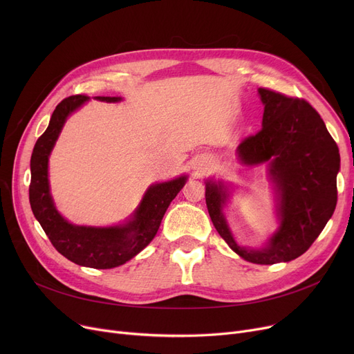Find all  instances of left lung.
Returning a JSON list of instances; mask_svg holds the SVG:
<instances>
[{
  "label": "left lung",
  "instance_id": "1",
  "mask_svg": "<svg viewBox=\"0 0 354 354\" xmlns=\"http://www.w3.org/2000/svg\"><path fill=\"white\" fill-rule=\"evenodd\" d=\"M264 103L263 127L238 146L248 165L270 163L280 191L281 224L266 250L241 248L222 215V185L207 182L205 201L212 224L225 243L254 264L287 263L304 254L324 230L337 203L340 153L320 115L308 102L271 88H258Z\"/></svg>",
  "mask_w": 354,
  "mask_h": 354
}]
</instances>
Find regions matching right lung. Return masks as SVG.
I'll return each mask as SVG.
<instances>
[{
    "instance_id": "add662e5",
    "label": "right lung",
    "mask_w": 354,
    "mask_h": 354,
    "mask_svg": "<svg viewBox=\"0 0 354 354\" xmlns=\"http://www.w3.org/2000/svg\"><path fill=\"white\" fill-rule=\"evenodd\" d=\"M102 102H119L118 96H96ZM88 96L74 95L62 100L53 111L48 127L35 142L31 155L30 205L34 216L48 236L53 247L77 266L106 270L124 264L155 238L162 218L187 178L156 183L149 188L133 221L124 227L90 228L68 224L55 211L48 189L47 163L51 149L71 111Z\"/></svg>"
}]
</instances>
